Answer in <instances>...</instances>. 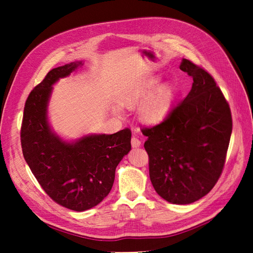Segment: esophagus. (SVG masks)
Here are the masks:
<instances>
[{
    "label": "esophagus",
    "mask_w": 253,
    "mask_h": 253,
    "mask_svg": "<svg viewBox=\"0 0 253 253\" xmlns=\"http://www.w3.org/2000/svg\"><path fill=\"white\" fill-rule=\"evenodd\" d=\"M131 144H132V148H138V147H140L141 141L138 138H137V137L133 136L132 140H131Z\"/></svg>",
    "instance_id": "1"
}]
</instances>
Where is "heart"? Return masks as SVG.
Returning <instances> with one entry per match:
<instances>
[{
    "mask_svg": "<svg viewBox=\"0 0 253 253\" xmlns=\"http://www.w3.org/2000/svg\"><path fill=\"white\" fill-rule=\"evenodd\" d=\"M160 82L162 77L151 76L127 86L119 96L121 105L127 109H134L139 105L140 121L148 126L159 124L169 114L176 94L175 87L170 83L164 84L158 89ZM116 112L119 113V110L116 109Z\"/></svg>",
    "mask_w": 253,
    "mask_h": 253,
    "instance_id": "b5f03b06",
    "label": "heart"
}]
</instances>
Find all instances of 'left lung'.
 <instances>
[{
    "mask_svg": "<svg viewBox=\"0 0 253 253\" xmlns=\"http://www.w3.org/2000/svg\"><path fill=\"white\" fill-rule=\"evenodd\" d=\"M179 68L192 77L189 94L160 125L142 128L150 158V179L157 194L176 205L208 194L225 165L232 133L229 104L203 68L182 59Z\"/></svg>",
    "mask_w": 253,
    "mask_h": 253,
    "instance_id": "8db88e82",
    "label": "left lung"
}]
</instances>
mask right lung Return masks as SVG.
<instances>
[{"mask_svg":"<svg viewBox=\"0 0 253 253\" xmlns=\"http://www.w3.org/2000/svg\"><path fill=\"white\" fill-rule=\"evenodd\" d=\"M84 64L75 61L53 68L29 94L23 115V156L51 200L82 212L100 204L113 187L118 164L131 151L128 128L115 134H86L68 140L50 126L53 85Z\"/></svg>","mask_w":253,"mask_h":253,"instance_id":"right-lung-1","label":"right lung"}]
</instances>
